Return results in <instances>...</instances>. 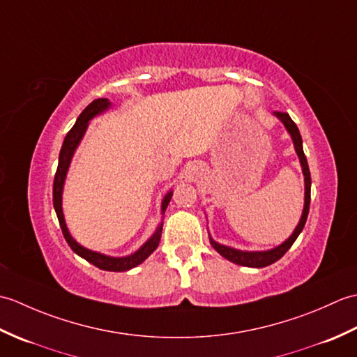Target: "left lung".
I'll return each mask as SVG.
<instances>
[{
    "label": "left lung",
    "instance_id": "obj_1",
    "mask_svg": "<svg viewBox=\"0 0 357 357\" xmlns=\"http://www.w3.org/2000/svg\"><path fill=\"white\" fill-rule=\"evenodd\" d=\"M275 115L282 121L284 126L287 127L288 133L291 135L293 142H294V149L298 151V156L301 159V165H302V170H304V176H305V206H304V213H302L301 221L296 227V230L293 231V234L290 238H288L282 245H279L273 250H268V252H241V250H234L230 247H225L218 244L213 239H210L211 245L216 250L219 255H222L225 259H229L234 264L238 265H245V267H256V268H262V267H267V265H271L273 262L279 261L280 257H282L287 252L288 248L293 245V242L296 241V238L299 236V233L304 229V225L307 222V216H308V210H310V192H312V176H310V169H308V162H307V158L304 153V149H302V138H301V133H299V128L298 126L294 124V121L290 118V115L285 112H275Z\"/></svg>",
    "mask_w": 357,
    "mask_h": 357
}]
</instances>
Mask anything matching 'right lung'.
<instances>
[{"instance_id":"obj_1","label":"right lung","mask_w":357,"mask_h":357,"mask_svg":"<svg viewBox=\"0 0 357 357\" xmlns=\"http://www.w3.org/2000/svg\"><path fill=\"white\" fill-rule=\"evenodd\" d=\"M110 105L107 98H100V100H95L90 102L87 107L81 112V115L78 116L77 123L70 128L69 133L66 135L64 142L61 151H59V161H58V169L55 173V181H53V207H55L58 221H59V227H61L64 238L67 241V244L70 245V248L73 250L75 253L79 255L81 257H84L86 261H89L90 264H93L95 267L101 268V270H107V271H126L130 270L136 265H139L141 262H144L147 257L155 252L159 245V241H161V231H162V225L158 227L156 233L151 236L146 244H144L138 252L126 256V257H112V256H105L101 253L92 252V250H87L84 247H81L77 241H75L69 231H67V227L64 222V216H63V208H61V195H63V185H64V179H66V173L67 169H69L70 159L73 156V151L77 149V146L79 144L82 135H84L86 128L89 126V119H92L98 113H101L102 110H105ZM172 195L169 193L162 201V211L169 206V202L172 199Z\"/></svg>"}]
</instances>
